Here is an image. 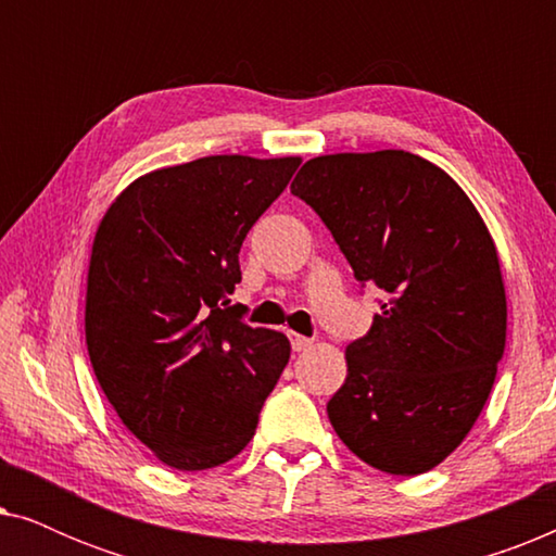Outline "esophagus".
Returning a JSON list of instances; mask_svg holds the SVG:
<instances>
[{"mask_svg": "<svg viewBox=\"0 0 556 556\" xmlns=\"http://www.w3.org/2000/svg\"><path fill=\"white\" fill-rule=\"evenodd\" d=\"M288 339H291V346H293V352H306V349L314 344V339H308V337H301V333H288Z\"/></svg>", "mask_w": 556, "mask_h": 556, "instance_id": "1", "label": "esophagus"}]
</instances>
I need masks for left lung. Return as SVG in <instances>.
<instances>
[{
  "mask_svg": "<svg viewBox=\"0 0 556 556\" xmlns=\"http://www.w3.org/2000/svg\"><path fill=\"white\" fill-rule=\"evenodd\" d=\"M301 197L377 286L371 329L346 346V382L326 405L337 435L371 468L417 476L463 443L506 346V291L491 232L468 194L400 149L316 156Z\"/></svg>",
  "mask_w": 556,
  "mask_h": 556,
  "instance_id": "left-lung-1",
  "label": "left lung"
}]
</instances>
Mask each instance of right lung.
<instances>
[{
	"instance_id": "right-lung-1",
	"label": "right lung",
	"mask_w": 556,
	"mask_h": 556,
	"mask_svg": "<svg viewBox=\"0 0 556 556\" xmlns=\"http://www.w3.org/2000/svg\"><path fill=\"white\" fill-rule=\"evenodd\" d=\"M299 156H204L143 174L98 225L86 344L121 422L177 470L235 458L255 435L291 344L227 306L240 248Z\"/></svg>"
}]
</instances>
